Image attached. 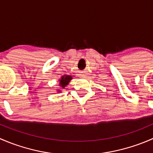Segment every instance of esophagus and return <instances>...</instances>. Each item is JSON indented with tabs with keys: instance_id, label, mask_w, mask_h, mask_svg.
I'll use <instances>...</instances> for the list:
<instances>
[{
	"instance_id": "34e87169",
	"label": "esophagus",
	"mask_w": 153,
	"mask_h": 153,
	"mask_svg": "<svg viewBox=\"0 0 153 153\" xmlns=\"http://www.w3.org/2000/svg\"><path fill=\"white\" fill-rule=\"evenodd\" d=\"M83 77H84V76H83Z\"/></svg>"
}]
</instances>
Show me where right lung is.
<instances>
[{"label": "right lung", "instance_id": "obj_1", "mask_svg": "<svg viewBox=\"0 0 153 153\" xmlns=\"http://www.w3.org/2000/svg\"><path fill=\"white\" fill-rule=\"evenodd\" d=\"M72 79V77L69 75H66V76H63L61 79H60V86H62L63 88L65 87L66 86L69 84L70 80Z\"/></svg>", "mask_w": 153, "mask_h": 153}]
</instances>
